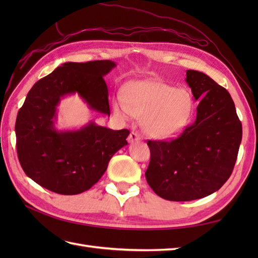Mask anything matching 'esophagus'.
<instances>
[{
    "mask_svg": "<svg viewBox=\"0 0 258 258\" xmlns=\"http://www.w3.org/2000/svg\"><path fill=\"white\" fill-rule=\"evenodd\" d=\"M141 140V138H140V135L136 133V132H132L130 134V136H128V143H135V142H139Z\"/></svg>",
    "mask_w": 258,
    "mask_h": 258,
    "instance_id": "esophagus-1",
    "label": "esophagus"
}]
</instances>
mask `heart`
<instances>
[{
	"mask_svg": "<svg viewBox=\"0 0 258 258\" xmlns=\"http://www.w3.org/2000/svg\"><path fill=\"white\" fill-rule=\"evenodd\" d=\"M114 113L126 118L142 117L141 127L155 140L176 138L188 125L194 111V98L184 87L156 80L133 81L125 85L122 98L113 101Z\"/></svg>",
	"mask_w": 258,
	"mask_h": 258,
	"instance_id": "1",
	"label": "heart"
}]
</instances>
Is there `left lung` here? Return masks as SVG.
<instances>
[{
    "instance_id": "8db88e82",
    "label": "left lung",
    "mask_w": 258,
    "mask_h": 258,
    "mask_svg": "<svg viewBox=\"0 0 258 258\" xmlns=\"http://www.w3.org/2000/svg\"><path fill=\"white\" fill-rule=\"evenodd\" d=\"M185 81L200 101L195 122L173 141L147 142V183L162 199L174 202L220 189L231 176L242 142V123L229 93L199 71H186Z\"/></svg>"
}]
</instances>
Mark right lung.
Returning a JSON list of instances; mask_svg holds the SVG:
<instances>
[{"instance_id": "add662e5", "label": "right lung", "mask_w": 258, "mask_h": 258, "mask_svg": "<svg viewBox=\"0 0 258 258\" xmlns=\"http://www.w3.org/2000/svg\"><path fill=\"white\" fill-rule=\"evenodd\" d=\"M115 67L109 59L64 63L27 93L15 122L16 149L24 173L42 187L62 195L83 193L127 145L128 130L114 131L93 120L76 130L55 127L59 102L74 94L92 111L109 116L104 76Z\"/></svg>"}]
</instances>
